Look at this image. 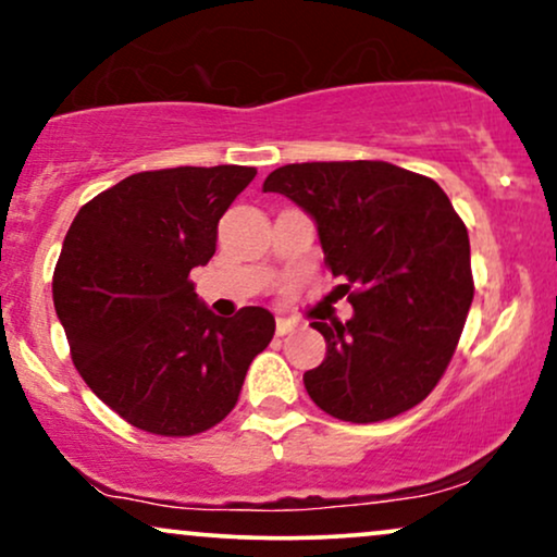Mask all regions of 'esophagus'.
Returning a JSON list of instances; mask_svg holds the SVG:
<instances>
[{
    "instance_id": "34e87169",
    "label": "esophagus",
    "mask_w": 557,
    "mask_h": 557,
    "mask_svg": "<svg viewBox=\"0 0 557 557\" xmlns=\"http://www.w3.org/2000/svg\"><path fill=\"white\" fill-rule=\"evenodd\" d=\"M294 327H297V322H294V320H286V318H278V320H276V333H278V335L292 333Z\"/></svg>"
}]
</instances>
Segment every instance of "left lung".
<instances>
[{"label":"left lung","instance_id":"obj_1","mask_svg":"<svg viewBox=\"0 0 557 557\" xmlns=\"http://www.w3.org/2000/svg\"><path fill=\"white\" fill-rule=\"evenodd\" d=\"M284 194L318 224L325 265L354 318L312 322L327 343L305 387L327 416L387 421L442 380L472 305L468 226L431 177L380 160L284 164Z\"/></svg>","mask_w":557,"mask_h":557}]
</instances>
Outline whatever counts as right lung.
<instances>
[{
    "instance_id": "obj_1",
    "label": "right lung",
    "mask_w": 557,
    "mask_h": 557,
    "mask_svg": "<svg viewBox=\"0 0 557 557\" xmlns=\"http://www.w3.org/2000/svg\"><path fill=\"white\" fill-rule=\"evenodd\" d=\"M256 168L128 175L87 201L53 271V307L87 387L123 421L194 436L237 405L250 361L271 343L263 307L216 318L190 271L216 252V226Z\"/></svg>"
}]
</instances>
